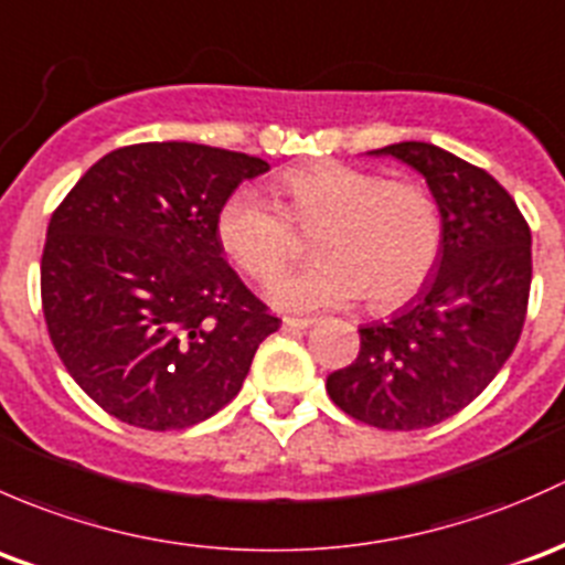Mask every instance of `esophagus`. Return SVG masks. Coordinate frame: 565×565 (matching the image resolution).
Listing matches in <instances>:
<instances>
[{
    "mask_svg": "<svg viewBox=\"0 0 565 565\" xmlns=\"http://www.w3.org/2000/svg\"><path fill=\"white\" fill-rule=\"evenodd\" d=\"M312 323H316L312 318H294V316L282 318V329L285 331H301V329H307V326H312Z\"/></svg>",
    "mask_w": 565,
    "mask_h": 565,
    "instance_id": "obj_1",
    "label": "esophagus"
}]
</instances>
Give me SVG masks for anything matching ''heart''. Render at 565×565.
Wrapping results in <instances>:
<instances>
[{
  "instance_id": "heart-1",
  "label": "heart",
  "mask_w": 565,
  "mask_h": 565,
  "mask_svg": "<svg viewBox=\"0 0 565 565\" xmlns=\"http://www.w3.org/2000/svg\"><path fill=\"white\" fill-rule=\"evenodd\" d=\"M228 195L217 214L225 253L247 277L266 282L299 255L312 234L316 264L269 285L288 310H321L364 296L372 310H394L422 290L440 253V214L416 182L342 162L290 168L271 184Z\"/></svg>"
}]
</instances>
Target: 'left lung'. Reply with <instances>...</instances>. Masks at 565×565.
<instances>
[{
  "label": "left lung",
  "instance_id": "obj_1",
  "mask_svg": "<svg viewBox=\"0 0 565 565\" xmlns=\"http://www.w3.org/2000/svg\"><path fill=\"white\" fill-rule=\"evenodd\" d=\"M427 179L440 212L433 275L392 321L359 329L356 362L331 372V403L377 429H424L473 403L522 334L531 296V228L514 198L446 149H375Z\"/></svg>",
  "mask_w": 565,
  "mask_h": 565
}]
</instances>
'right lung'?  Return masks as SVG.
Returning a JSON list of instances; mask_svg holds the SVG:
<instances>
[{
	"instance_id": "obj_1",
	"label": "right lung",
	"mask_w": 565,
	"mask_h": 565,
	"mask_svg": "<svg viewBox=\"0 0 565 565\" xmlns=\"http://www.w3.org/2000/svg\"><path fill=\"white\" fill-rule=\"evenodd\" d=\"M269 162L188 141L97 160L51 214L40 294L73 381L119 422L184 429L239 394L280 318L225 264L217 214Z\"/></svg>"
}]
</instances>
